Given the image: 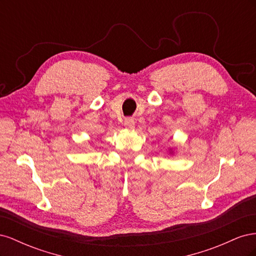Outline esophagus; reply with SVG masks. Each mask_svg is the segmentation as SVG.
I'll list each match as a JSON object with an SVG mask.
<instances>
[{
	"mask_svg": "<svg viewBox=\"0 0 256 256\" xmlns=\"http://www.w3.org/2000/svg\"><path fill=\"white\" fill-rule=\"evenodd\" d=\"M124 126L127 129H134V120L132 118H126L124 122Z\"/></svg>",
	"mask_w": 256,
	"mask_h": 256,
	"instance_id": "1",
	"label": "esophagus"
}]
</instances>
